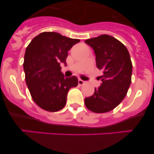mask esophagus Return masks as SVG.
Segmentation results:
<instances>
[{"label": "esophagus", "instance_id": "34e87169", "mask_svg": "<svg viewBox=\"0 0 154 154\" xmlns=\"http://www.w3.org/2000/svg\"><path fill=\"white\" fill-rule=\"evenodd\" d=\"M85 83H86V82L83 81V80H82V79H79V85H84Z\"/></svg>", "mask_w": 154, "mask_h": 154}]
</instances>
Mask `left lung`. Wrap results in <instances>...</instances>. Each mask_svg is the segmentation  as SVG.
<instances>
[{"instance_id":"8db88e82","label":"left lung","mask_w":154,"mask_h":154,"mask_svg":"<svg viewBox=\"0 0 154 154\" xmlns=\"http://www.w3.org/2000/svg\"><path fill=\"white\" fill-rule=\"evenodd\" d=\"M96 56L97 67L103 72L101 83L92 96L85 99L86 107L97 113L109 112L123 100L131 85L132 64L122 43L108 35L85 40Z\"/></svg>"}]
</instances>
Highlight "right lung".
Here are the masks:
<instances>
[{"mask_svg": "<svg viewBox=\"0 0 154 154\" xmlns=\"http://www.w3.org/2000/svg\"><path fill=\"white\" fill-rule=\"evenodd\" d=\"M79 42L57 32H47L35 37L28 45L23 63L26 85L33 100L45 110L62 109L69 90L78 85L75 76H64L60 64L66 66L68 51Z\"/></svg>", "mask_w": 154, "mask_h": 154, "instance_id": "obj_1", "label": "right lung"}]
</instances>
